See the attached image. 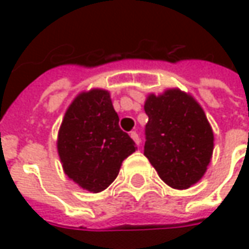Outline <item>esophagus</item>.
<instances>
[{
    "mask_svg": "<svg viewBox=\"0 0 249 249\" xmlns=\"http://www.w3.org/2000/svg\"><path fill=\"white\" fill-rule=\"evenodd\" d=\"M130 137L133 138V141H134V142H136L137 145H140V142H141V140H140V137H138V134H137L136 131H131V133H130Z\"/></svg>",
    "mask_w": 249,
    "mask_h": 249,
    "instance_id": "obj_1",
    "label": "esophagus"
}]
</instances>
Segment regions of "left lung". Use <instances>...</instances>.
Listing matches in <instances>:
<instances>
[{
    "instance_id": "left-lung-1",
    "label": "left lung",
    "mask_w": 249,
    "mask_h": 249,
    "mask_svg": "<svg viewBox=\"0 0 249 249\" xmlns=\"http://www.w3.org/2000/svg\"><path fill=\"white\" fill-rule=\"evenodd\" d=\"M144 109V155L163 182L188 189L206 174L214 151V131L201 105L179 89L148 94Z\"/></svg>"
}]
</instances>
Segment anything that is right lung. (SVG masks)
<instances>
[{
	"mask_svg": "<svg viewBox=\"0 0 249 249\" xmlns=\"http://www.w3.org/2000/svg\"><path fill=\"white\" fill-rule=\"evenodd\" d=\"M136 142L119 127L108 90L82 91L67 108L57 134V152L66 175L82 189L98 193L119 174Z\"/></svg>",
	"mask_w": 249,
	"mask_h": 249,
	"instance_id": "add662e5",
	"label": "right lung"
}]
</instances>
